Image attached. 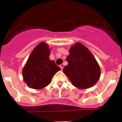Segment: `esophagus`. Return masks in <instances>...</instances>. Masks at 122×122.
Here are the masks:
<instances>
[{
	"label": "esophagus",
	"mask_w": 122,
	"mask_h": 122,
	"mask_svg": "<svg viewBox=\"0 0 122 122\" xmlns=\"http://www.w3.org/2000/svg\"><path fill=\"white\" fill-rule=\"evenodd\" d=\"M60 68H61V70H63V67H64V64H63V63H62V64L60 65Z\"/></svg>",
	"instance_id": "esophagus-1"
}]
</instances>
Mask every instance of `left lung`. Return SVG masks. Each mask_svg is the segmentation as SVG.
I'll list each match as a JSON object with an SVG mask.
<instances>
[{"instance_id": "8db88e82", "label": "left lung", "mask_w": 122, "mask_h": 122, "mask_svg": "<svg viewBox=\"0 0 122 122\" xmlns=\"http://www.w3.org/2000/svg\"><path fill=\"white\" fill-rule=\"evenodd\" d=\"M66 60L68 64L63 73L74 86L88 89L94 86L100 77V66L90 51L81 43H76L69 51Z\"/></svg>"}]
</instances>
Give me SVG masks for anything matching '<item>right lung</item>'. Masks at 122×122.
<instances>
[{"label":"right lung","instance_id":"add662e5","mask_svg":"<svg viewBox=\"0 0 122 122\" xmlns=\"http://www.w3.org/2000/svg\"><path fill=\"white\" fill-rule=\"evenodd\" d=\"M50 49L45 42H41L34 48L22 70L24 82L34 89H41L51 82L52 77L60 67L54 60L49 59Z\"/></svg>","mask_w":122,"mask_h":122}]
</instances>
